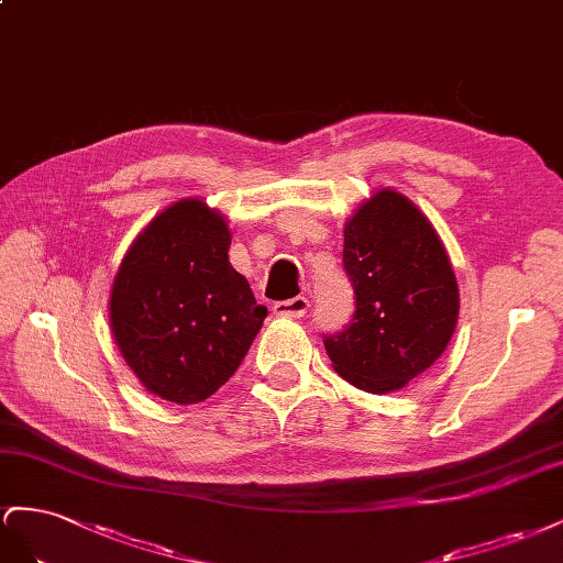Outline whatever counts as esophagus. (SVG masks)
Wrapping results in <instances>:
<instances>
[{
    "instance_id": "esophagus-1",
    "label": "esophagus",
    "mask_w": 563,
    "mask_h": 563,
    "mask_svg": "<svg viewBox=\"0 0 563 563\" xmlns=\"http://www.w3.org/2000/svg\"><path fill=\"white\" fill-rule=\"evenodd\" d=\"M307 311H309V299L307 297H292V299L273 303V313L283 316V318H301Z\"/></svg>"
}]
</instances>
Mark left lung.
Here are the masks:
<instances>
[{"instance_id":"left-lung-1","label":"left lung","mask_w":563,"mask_h":563,"mask_svg":"<svg viewBox=\"0 0 563 563\" xmlns=\"http://www.w3.org/2000/svg\"><path fill=\"white\" fill-rule=\"evenodd\" d=\"M344 271L356 311L323 334L353 387L389 394L433 365L455 332L460 292L429 219L396 190H379L344 227Z\"/></svg>"}]
</instances>
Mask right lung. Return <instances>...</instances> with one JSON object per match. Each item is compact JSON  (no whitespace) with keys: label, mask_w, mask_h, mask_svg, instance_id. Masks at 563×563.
<instances>
[{"label":"right lung","mask_w":563,"mask_h":563,"mask_svg":"<svg viewBox=\"0 0 563 563\" xmlns=\"http://www.w3.org/2000/svg\"><path fill=\"white\" fill-rule=\"evenodd\" d=\"M229 245L223 217L181 200L141 231L112 283L110 325L126 365L179 406L233 377L268 313L231 266Z\"/></svg>","instance_id":"right-lung-1"}]
</instances>
